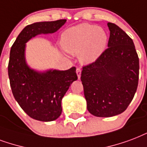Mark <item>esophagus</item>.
I'll return each instance as SVG.
<instances>
[{
    "instance_id": "34e87169",
    "label": "esophagus",
    "mask_w": 147,
    "mask_h": 147,
    "mask_svg": "<svg viewBox=\"0 0 147 147\" xmlns=\"http://www.w3.org/2000/svg\"><path fill=\"white\" fill-rule=\"evenodd\" d=\"M81 71L82 70L80 68H77V69H76V73H77L78 79H80V77H81Z\"/></svg>"
}]
</instances>
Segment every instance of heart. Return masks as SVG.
<instances>
[{
    "mask_svg": "<svg viewBox=\"0 0 147 147\" xmlns=\"http://www.w3.org/2000/svg\"><path fill=\"white\" fill-rule=\"evenodd\" d=\"M108 43V34L102 28L80 24L66 29L61 34V46L67 52L78 54L82 64H91L102 54Z\"/></svg>",
    "mask_w": 147,
    "mask_h": 147,
    "instance_id": "obj_1",
    "label": "heart"
}]
</instances>
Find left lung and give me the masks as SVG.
<instances>
[{
	"instance_id": "left-lung-1",
	"label": "left lung",
	"mask_w": 147,
	"mask_h": 147,
	"mask_svg": "<svg viewBox=\"0 0 147 147\" xmlns=\"http://www.w3.org/2000/svg\"><path fill=\"white\" fill-rule=\"evenodd\" d=\"M108 49L81 74L87 109L93 116L111 117L126 110L136 93L139 58L130 37L109 22Z\"/></svg>"
}]
</instances>
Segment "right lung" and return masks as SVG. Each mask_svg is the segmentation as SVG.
<instances>
[{
  "label": "right lung",
  "mask_w": 147,
  "mask_h": 147,
  "mask_svg": "<svg viewBox=\"0 0 147 147\" xmlns=\"http://www.w3.org/2000/svg\"><path fill=\"white\" fill-rule=\"evenodd\" d=\"M65 22V19H61L29 24L19 34L11 49L8 76L12 93L21 109L36 120L50 122L59 118L61 99L78 77L76 67L44 72L31 69L25 61L26 43L38 34L55 33Z\"/></svg>",
  "instance_id": "right-lung-1"
}]
</instances>
